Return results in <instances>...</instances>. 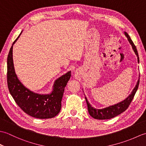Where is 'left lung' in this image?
Listing matches in <instances>:
<instances>
[{
	"instance_id": "obj_1",
	"label": "left lung",
	"mask_w": 146,
	"mask_h": 146,
	"mask_svg": "<svg viewBox=\"0 0 146 146\" xmlns=\"http://www.w3.org/2000/svg\"><path fill=\"white\" fill-rule=\"evenodd\" d=\"M124 34L127 38V39L129 42H130V44H131L133 50H134V51L135 52V54L137 55L138 63H139V58L137 50V49H136L135 46L134 45V42H132V39H131V38H130V36H129L128 34L126 32H124ZM139 85V78L137 82V84H136L135 86V88L132 90L131 94L130 95L129 97L125 99V100L120 102L119 104H115L114 105H111V106H110L107 108H102V109H96V108L92 107L91 106V105L89 104L87 99H86V98L85 97V100L86 102V104H87L89 114L93 118H94V119H99V120L110 119L111 118H113L119 115V114L122 113V112H123V111L127 109L129 105L131 104L132 100L134 97V95L135 94L137 90Z\"/></svg>"
}]
</instances>
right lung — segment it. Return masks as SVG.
Instances as JSON below:
<instances>
[{
    "label": "right lung",
    "instance_id": "right-lung-1",
    "mask_svg": "<svg viewBox=\"0 0 146 146\" xmlns=\"http://www.w3.org/2000/svg\"><path fill=\"white\" fill-rule=\"evenodd\" d=\"M21 33L14 41L7 56V80L9 92L18 106L29 115L38 119H51L60 111L64 88L70 80L71 71L56 80L51 94H38L26 88L17 78L12 58L13 45Z\"/></svg>",
    "mask_w": 146,
    "mask_h": 146
}]
</instances>
